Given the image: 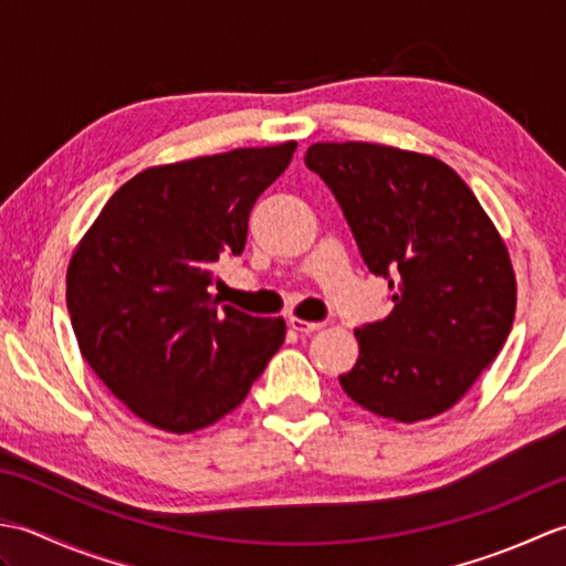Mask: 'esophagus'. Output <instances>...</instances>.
Segmentation results:
<instances>
[{
    "label": "esophagus",
    "mask_w": 566,
    "mask_h": 566,
    "mask_svg": "<svg viewBox=\"0 0 566 566\" xmlns=\"http://www.w3.org/2000/svg\"><path fill=\"white\" fill-rule=\"evenodd\" d=\"M323 326H326V323L304 321V318H298V316H290V328H294L298 333H314V331H321Z\"/></svg>",
    "instance_id": "1"
}]
</instances>
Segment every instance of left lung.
<instances>
[{"label":"left lung","mask_w":566,"mask_h":566,"mask_svg":"<svg viewBox=\"0 0 566 566\" xmlns=\"http://www.w3.org/2000/svg\"><path fill=\"white\" fill-rule=\"evenodd\" d=\"M338 199L391 314L355 328L343 391L381 418L416 423L452 408L494 363L515 316L506 243L452 167L377 143H314L304 158Z\"/></svg>","instance_id":"left-lung-1"}]
</instances>
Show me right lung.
<instances>
[{
	"instance_id": "right-lung-1",
	"label": "right lung",
	"mask_w": 566,
	"mask_h": 566,
	"mask_svg": "<svg viewBox=\"0 0 566 566\" xmlns=\"http://www.w3.org/2000/svg\"><path fill=\"white\" fill-rule=\"evenodd\" d=\"M296 140L158 165L114 191L67 264L82 357L109 391L167 432L207 428L243 403L284 343V318L219 308L213 264L240 255L258 197Z\"/></svg>"
}]
</instances>
